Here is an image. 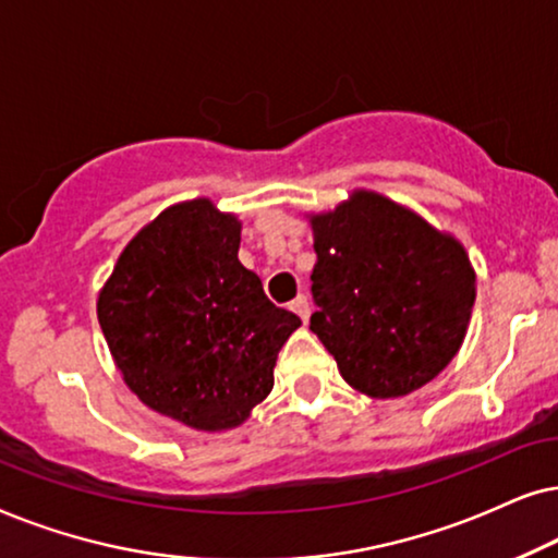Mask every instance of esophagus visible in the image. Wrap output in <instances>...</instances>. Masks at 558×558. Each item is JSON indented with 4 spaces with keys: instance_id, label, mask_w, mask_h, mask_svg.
<instances>
[{
    "instance_id": "34e87169",
    "label": "esophagus",
    "mask_w": 558,
    "mask_h": 558,
    "mask_svg": "<svg viewBox=\"0 0 558 558\" xmlns=\"http://www.w3.org/2000/svg\"><path fill=\"white\" fill-rule=\"evenodd\" d=\"M291 311H295V314L301 316V322L306 324V322H308V316H311V308H308V299H306V295L301 293L299 299L291 301Z\"/></svg>"
}]
</instances>
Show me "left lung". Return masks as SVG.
I'll return each instance as SVG.
<instances>
[{"mask_svg":"<svg viewBox=\"0 0 558 558\" xmlns=\"http://www.w3.org/2000/svg\"><path fill=\"white\" fill-rule=\"evenodd\" d=\"M311 227V331L341 377L369 398L434 380L462 347L474 306L462 244L373 191H356Z\"/></svg>","mask_w":558,"mask_h":558,"instance_id":"obj_1","label":"left lung"}]
</instances>
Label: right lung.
I'll return each instance as SVG.
<instances>
[{
	"label": "right lung",
	"mask_w": 558,
	"mask_h": 558,
	"mask_svg": "<svg viewBox=\"0 0 558 558\" xmlns=\"http://www.w3.org/2000/svg\"><path fill=\"white\" fill-rule=\"evenodd\" d=\"M240 221L196 198L147 225L101 288L96 314L130 390L198 430L250 418L272 390L301 318L267 299L240 259Z\"/></svg>",
	"instance_id": "add662e5"
}]
</instances>
